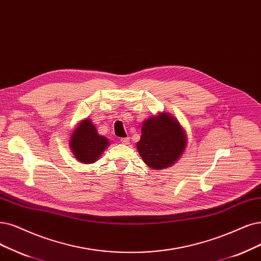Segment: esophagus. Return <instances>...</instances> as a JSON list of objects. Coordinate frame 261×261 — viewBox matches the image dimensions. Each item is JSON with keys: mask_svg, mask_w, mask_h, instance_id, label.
I'll return each instance as SVG.
<instances>
[{"mask_svg": "<svg viewBox=\"0 0 261 261\" xmlns=\"http://www.w3.org/2000/svg\"><path fill=\"white\" fill-rule=\"evenodd\" d=\"M129 142H130L129 138H121L120 139V143H122V144H129Z\"/></svg>", "mask_w": 261, "mask_h": 261, "instance_id": "obj_1", "label": "esophagus"}]
</instances>
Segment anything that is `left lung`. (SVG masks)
<instances>
[{
    "mask_svg": "<svg viewBox=\"0 0 261 261\" xmlns=\"http://www.w3.org/2000/svg\"><path fill=\"white\" fill-rule=\"evenodd\" d=\"M144 162L152 169L172 166L185 150L186 134L178 121L169 114L145 120L137 144Z\"/></svg>",
    "mask_w": 261,
    "mask_h": 261,
    "instance_id": "left-lung-1",
    "label": "left lung"
}]
</instances>
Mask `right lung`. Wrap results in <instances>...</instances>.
<instances>
[{"mask_svg":"<svg viewBox=\"0 0 261 261\" xmlns=\"http://www.w3.org/2000/svg\"><path fill=\"white\" fill-rule=\"evenodd\" d=\"M70 146L77 160L91 163L98 159L109 146V140L99 136L90 119L83 120L73 132Z\"/></svg>","mask_w":261,"mask_h":261,"instance_id":"add662e5","label":"right lung"}]
</instances>
